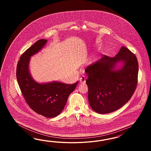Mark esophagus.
Wrapping results in <instances>:
<instances>
[{
    "instance_id": "34e87169",
    "label": "esophagus",
    "mask_w": 151,
    "mask_h": 151,
    "mask_svg": "<svg viewBox=\"0 0 151 151\" xmlns=\"http://www.w3.org/2000/svg\"><path fill=\"white\" fill-rule=\"evenodd\" d=\"M79 80L81 83H84L86 82V78L85 76H82L81 78H80Z\"/></svg>"
}]
</instances>
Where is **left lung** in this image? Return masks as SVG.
<instances>
[{
    "mask_svg": "<svg viewBox=\"0 0 151 151\" xmlns=\"http://www.w3.org/2000/svg\"><path fill=\"white\" fill-rule=\"evenodd\" d=\"M119 61L124 62L123 67L114 70ZM85 72L89 104L97 113L106 114L118 110L131 99L137 87L138 63L135 55L122 46L115 57L104 55Z\"/></svg>",
    "mask_w": 151,
    "mask_h": 151,
    "instance_id": "1",
    "label": "left lung"
}]
</instances>
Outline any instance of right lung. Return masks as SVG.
I'll use <instances>...</instances> for the list:
<instances>
[{
  "label": "right lung",
  "instance_id": "add662e5",
  "mask_svg": "<svg viewBox=\"0 0 151 151\" xmlns=\"http://www.w3.org/2000/svg\"><path fill=\"white\" fill-rule=\"evenodd\" d=\"M47 40L41 39L35 42L22 55L17 66V79L27 105L38 114L52 118L61 112L70 94L78 85L59 82L39 83L32 79L29 71L30 58L45 45Z\"/></svg>",
  "mask_w": 151,
  "mask_h": 151
}]
</instances>
